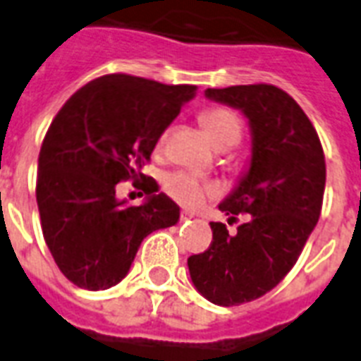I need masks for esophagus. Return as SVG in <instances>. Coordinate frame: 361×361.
<instances>
[{
	"mask_svg": "<svg viewBox=\"0 0 361 361\" xmlns=\"http://www.w3.org/2000/svg\"><path fill=\"white\" fill-rule=\"evenodd\" d=\"M189 219H192V215H191V214H181V215H180V221H181V223H183V221H189Z\"/></svg>",
	"mask_w": 361,
	"mask_h": 361,
	"instance_id": "obj_1",
	"label": "esophagus"
}]
</instances>
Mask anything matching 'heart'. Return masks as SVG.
Returning a JSON list of instances; mask_svg holds the SVG:
<instances>
[{
    "mask_svg": "<svg viewBox=\"0 0 361 361\" xmlns=\"http://www.w3.org/2000/svg\"><path fill=\"white\" fill-rule=\"evenodd\" d=\"M200 123L208 133L209 140L217 149H228L236 146L241 136L240 121L231 110L226 109H208L200 114ZM164 189L176 202L187 208H195L202 202L208 195H214L215 187L212 183L198 180L197 176L187 172H174L166 176Z\"/></svg>",
    "mask_w": 361,
    "mask_h": 361,
    "instance_id": "1",
    "label": "heart"
}]
</instances>
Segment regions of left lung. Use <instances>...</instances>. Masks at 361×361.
Segmentation results:
<instances>
[{"mask_svg":"<svg viewBox=\"0 0 361 361\" xmlns=\"http://www.w3.org/2000/svg\"><path fill=\"white\" fill-rule=\"evenodd\" d=\"M215 103L240 110L251 130V161L219 204L228 221L249 214L234 234L209 223L208 251L187 258L195 288L215 305L252 302L277 286L296 264L320 217L324 152L300 104L269 84L206 90Z\"/></svg>","mask_w":361,"mask_h":361,"instance_id":"left-lung-1","label":"left lung"}]
</instances>
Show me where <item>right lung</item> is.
I'll return each instance as SVG.
<instances>
[{"mask_svg": "<svg viewBox=\"0 0 361 361\" xmlns=\"http://www.w3.org/2000/svg\"><path fill=\"white\" fill-rule=\"evenodd\" d=\"M195 95L189 84L106 75L80 87L54 118L39 153L37 206L44 241L71 283L86 290L118 285L142 240L180 221V206L140 169ZM138 177L148 197L129 207L115 185Z\"/></svg>", "mask_w": 361, "mask_h": 361, "instance_id": "1", "label": "right lung"}]
</instances>
